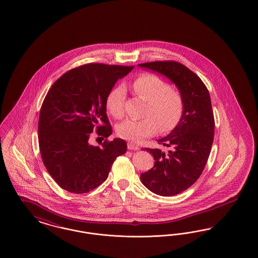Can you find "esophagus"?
I'll use <instances>...</instances> for the list:
<instances>
[{
    "mask_svg": "<svg viewBox=\"0 0 258 258\" xmlns=\"http://www.w3.org/2000/svg\"><path fill=\"white\" fill-rule=\"evenodd\" d=\"M127 149H128V150H133V151H137V150H139L138 146L134 145V143H127Z\"/></svg>",
    "mask_w": 258,
    "mask_h": 258,
    "instance_id": "obj_1",
    "label": "esophagus"
}]
</instances>
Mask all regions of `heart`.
<instances>
[{
	"label": "heart",
	"instance_id": "heart-1",
	"mask_svg": "<svg viewBox=\"0 0 258 258\" xmlns=\"http://www.w3.org/2000/svg\"><path fill=\"white\" fill-rule=\"evenodd\" d=\"M134 92L148 102L143 120L128 119L117 125V134L124 140L138 142L145 137L152 136L160 130L162 133L172 131L181 119L183 100L178 90L169 87V84L153 74H142L133 83ZM125 90L117 86L108 93L105 105L108 112L116 119L124 114Z\"/></svg>",
	"mask_w": 258,
	"mask_h": 258
}]
</instances>
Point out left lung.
Segmentation results:
<instances>
[{"label": "left lung", "instance_id": "8db88e82", "mask_svg": "<svg viewBox=\"0 0 258 258\" xmlns=\"http://www.w3.org/2000/svg\"><path fill=\"white\" fill-rule=\"evenodd\" d=\"M138 66L164 76L182 96L180 121L167 136L157 140L173 150L165 153L145 149L154 156L155 165L140 175L142 183L153 193L174 196L196 182L207 162L215 126L210 95L202 80L181 63L147 62Z\"/></svg>", "mask_w": 258, "mask_h": 258}]
</instances>
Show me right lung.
Instances as JSON below:
<instances>
[{
    "mask_svg": "<svg viewBox=\"0 0 258 258\" xmlns=\"http://www.w3.org/2000/svg\"><path fill=\"white\" fill-rule=\"evenodd\" d=\"M134 66L90 63L72 69L52 84L42 103L38 142L43 163L62 189L87 193L107 178L114 160L126 152L121 138L93 146V132L107 138L112 128L105 100Z\"/></svg>",
    "mask_w": 258,
    "mask_h": 258,
    "instance_id": "1",
    "label": "right lung"
}]
</instances>
